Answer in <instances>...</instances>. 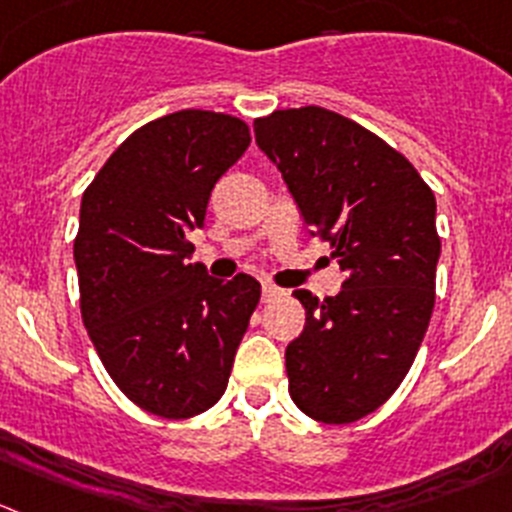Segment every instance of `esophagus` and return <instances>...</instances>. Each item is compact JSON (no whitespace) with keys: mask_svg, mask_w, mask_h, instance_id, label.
Returning <instances> with one entry per match:
<instances>
[{"mask_svg":"<svg viewBox=\"0 0 512 512\" xmlns=\"http://www.w3.org/2000/svg\"><path fill=\"white\" fill-rule=\"evenodd\" d=\"M261 296H264V301H271V299H276V296H281V289L274 284H264L261 286Z\"/></svg>","mask_w":512,"mask_h":512,"instance_id":"34e87169","label":"esophagus"}]
</instances>
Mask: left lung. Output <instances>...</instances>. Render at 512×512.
Listing matches in <instances>:
<instances>
[{
  "label": "left lung",
  "mask_w": 512,
  "mask_h": 512,
  "mask_svg": "<svg viewBox=\"0 0 512 512\" xmlns=\"http://www.w3.org/2000/svg\"><path fill=\"white\" fill-rule=\"evenodd\" d=\"M253 130L309 233L347 274L324 301L294 291L306 324L286 347L289 394L311 420L349 425L392 397L430 326L435 193L399 150L326 107L274 110Z\"/></svg>",
  "instance_id": "obj_1"
}]
</instances>
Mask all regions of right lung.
Masks as SVG:
<instances>
[{"label": "right lung", "instance_id": "1", "mask_svg": "<svg viewBox=\"0 0 512 512\" xmlns=\"http://www.w3.org/2000/svg\"><path fill=\"white\" fill-rule=\"evenodd\" d=\"M248 145L243 120L180 110L125 138L82 193L72 248L82 324L120 392L163 420L216 405L259 306V281L213 279L191 264L188 241Z\"/></svg>", "mask_w": 512, "mask_h": 512}]
</instances>
